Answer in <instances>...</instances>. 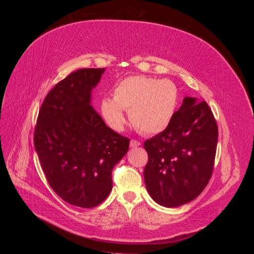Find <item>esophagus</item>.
<instances>
[{
  "mask_svg": "<svg viewBox=\"0 0 254 254\" xmlns=\"http://www.w3.org/2000/svg\"><path fill=\"white\" fill-rule=\"evenodd\" d=\"M140 145H141V143L139 141H136V140H131V141H130V147H131V148L137 147V146H140Z\"/></svg>",
  "mask_w": 254,
  "mask_h": 254,
  "instance_id": "1",
  "label": "esophagus"
}]
</instances>
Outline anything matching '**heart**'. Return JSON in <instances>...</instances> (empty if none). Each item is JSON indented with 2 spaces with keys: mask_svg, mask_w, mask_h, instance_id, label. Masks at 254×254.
I'll return each instance as SVG.
<instances>
[{
  "mask_svg": "<svg viewBox=\"0 0 254 254\" xmlns=\"http://www.w3.org/2000/svg\"><path fill=\"white\" fill-rule=\"evenodd\" d=\"M179 101V89L174 81L137 75L120 81L113 90V99L104 98L101 102V111L115 130L125 125L126 110L140 132L157 134L170 126Z\"/></svg>",
  "mask_w": 254,
  "mask_h": 254,
  "instance_id": "1",
  "label": "heart"
}]
</instances>
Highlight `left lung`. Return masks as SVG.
<instances>
[{"mask_svg": "<svg viewBox=\"0 0 254 254\" xmlns=\"http://www.w3.org/2000/svg\"><path fill=\"white\" fill-rule=\"evenodd\" d=\"M217 140L209 105L187 96L170 126L144 143V180L153 200L176 207L200 195L212 177Z\"/></svg>", "mask_w": 254, "mask_h": 254, "instance_id": "1", "label": "left lung"}]
</instances>
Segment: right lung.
Listing matches in <instances>:
<instances>
[{"label": "right lung", "mask_w": 254, "mask_h": 254, "mask_svg": "<svg viewBox=\"0 0 254 254\" xmlns=\"http://www.w3.org/2000/svg\"><path fill=\"white\" fill-rule=\"evenodd\" d=\"M105 68H80L45 96L34 132L42 171L55 193L72 205L94 207L112 190L111 173L130 140L105 124L90 105Z\"/></svg>", "instance_id": "obj_1"}]
</instances>
